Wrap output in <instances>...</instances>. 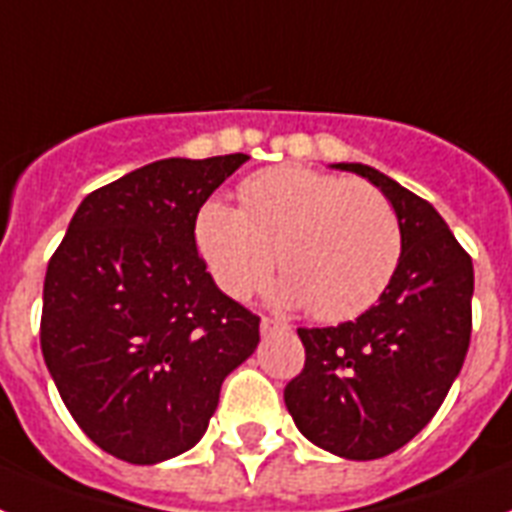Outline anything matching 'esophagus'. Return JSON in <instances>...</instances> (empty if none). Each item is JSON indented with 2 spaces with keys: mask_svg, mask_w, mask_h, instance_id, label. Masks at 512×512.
<instances>
[{
  "mask_svg": "<svg viewBox=\"0 0 512 512\" xmlns=\"http://www.w3.org/2000/svg\"><path fill=\"white\" fill-rule=\"evenodd\" d=\"M260 331L268 336V334H276V331H289V326L281 321H276V318H263V321H260Z\"/></svg>",
  "mask_w": 512,
  "mask_h": 512,
  "instance_id": "esophagus-1",
  "label": "esophagus"
}]
</instances>
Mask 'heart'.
Segmentation results:
<instances>
[{
  "label": "heart",
  "mask_w": 512,
  "mask_h": 512,
  "mask_svg": "<svg viewBox=\"0 0 512 512\" xmlns=\"http://www.w3.org/2000/svg\"><path fill=\"white\" fill-rule=\"evenodd\" d=\"M239 207L207 199L194 242L215 284L244 299L276 265L278 299L323 323L357 318L392 281L402 228L384 191L363 181L281 165L244 178Z\"/></svg>",
  "instance_id": "obj_1"
}]
</instances>
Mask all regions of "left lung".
<instances>
[{"label":"left lung","instance_id":"8db88e82","mask_svg":"<svg viewBox=\"0 0 512 512\" xmlns=\"http://www.w3.org/2000/svg\"><path fill=\"white\" fill-rule=\"evenodd\" d=\"M384 191L402 228V257L360 318L297 328L305 368L284 389L297 429L347 460L405 447L434 418L471 344L473 263L444 218L376 168L339 162Z\"/></svg>","mask_w":512,"mask_h":512}]
</instances>
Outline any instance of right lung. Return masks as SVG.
I'll list each match as a JSON object with an SVG mask.
<instances>
[{"label":"right lung","instance_id":"obj_1","mask_svg":"<svg viewBox=\"0 0 512 512\" xmlns=\"http://www.w3.org/2000/svg\"><path fill=\"white\" fill-rule=\"evenodd\" d=\"M247 155L149 162L91 191L44 278L41 352L91 442L152 465L202 439L260 318L220 292L194 242L207 197Z\"/></svg>","mask_w":512,"mask_h":512}]
</instances>
